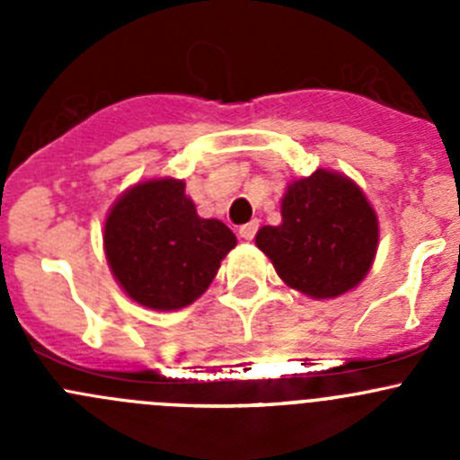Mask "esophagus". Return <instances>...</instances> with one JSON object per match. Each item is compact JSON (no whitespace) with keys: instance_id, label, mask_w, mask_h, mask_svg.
I'll return each mask as SVG.
<instances>
[{"instance_id":"obj_1","label":"esophagus","mask_w":460,"mask_h":460,"mask_svg":"<svg viewBox=\"0 0 460 460\" xmlns=\"http://www.w3.org/2000/svg\"><path fill=\"white\" fill-rule=\"evenodd\" d=\"M256 231H258V220L247 222V225L240 226V238L247 240V243H249V240L256 238Z\"/></svg>"}]
</instances>
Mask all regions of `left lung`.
<instances>
[{
    "label": "left lung",
    "instance_id": "8db88e82",
    "mask_svg": "<svg viewBox=\"0 0 460 460\" xmlns=\"http://www.w3.org/2000/svg\"><path fill=\"white\" fill-rule=\"evenodd\" d=\"M282 222L256 234L260 252L300 294L324 300L354 289L372 269L378 220L347 175L318 169L282 198Z\"/></svg>",
    "mask_w": 460,
    "mask_h": 460
}]
</instances>
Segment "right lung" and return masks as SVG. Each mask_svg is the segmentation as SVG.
Returning <instances> with one entry per match:
<instances>
[{
	"instance_id": "1",
	"label": "right lung",
	"mask_w": 460,
	"mask_h": 460,
	"mask_svg": "<svg viewBox=\"0 0 460 460\" xmlns=\"http://www.w3.org/2000/svg\"><path fill=\"white\" fill-rule=\"evenodd\" d=\"M235 243L225 222L198 216L184 182L173 178L131 187L104 222V252L115 280L136 303L157 312L200 298Z\"/></svg>"
}]
</instances>
